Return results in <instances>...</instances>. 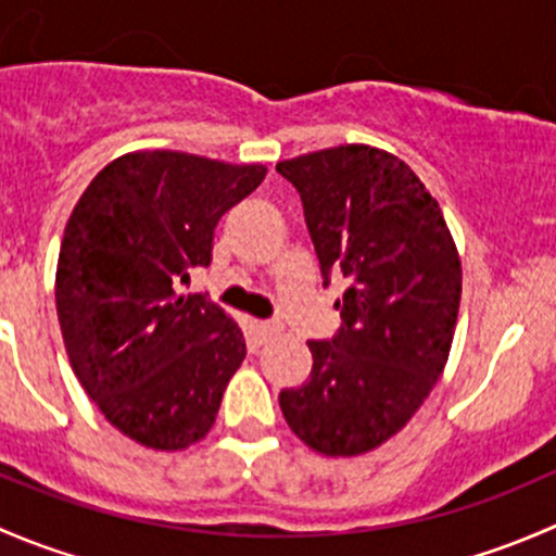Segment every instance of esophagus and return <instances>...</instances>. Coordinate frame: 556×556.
<instances>
[{
	"label": "esophagus",
	"instance_id": "1",
	"mask_svg": "<svg viewBox=\"0 0 556 556\" xmlns=\"http://www.w3.org/2000/svg\"><path fill=\"white\" fill-rule=\"evenodd\" d=\"M255 330H257V336H261V339H271V336H277L279 330H282V325L271 323V319H257Z\"/></svg>",
	"mask_w": 556,
	"mask_h": 556
}]
</instances>
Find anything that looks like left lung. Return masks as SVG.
Wrapping results in <instances>:
<instances>
[{"mask_svg":"<svg viewBox=\"0 0 556 556\" xmlns=\"http://www.w3.org/2000/svg\"><path fill=\"white\" fill-rule=\"evenodd\" d=\"M304 201L323 285L344 274L333 341H309V382L279 392L290 430L357 457L406 428L450 361L463 266L439 201L397 155L339 144L277 164Z\"/></svg>","mask_w":556,"mask_h":556,"instance_id":"obj_1","label":"left lung"}]
</instances>
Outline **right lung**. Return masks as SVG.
Masks as SVG:
<instances>
[{"mask_svg": "<svg viewBox=\"0 0 556 556\" xmlns=\"http://www.w3.org/2000/svg\"><path fill=\"white\" fill-rule=\"evenodd\" d=\"M263 177L261 164L137 150L106 164L66 220L55 312L72 371L106 422L148 450L204 439L242 366V328L179 288L210 266L217 220Z\"/></svg>", "mask_w": 556, "mask_h": 556, "instance_id": "add662e5", "label": "right lung"}]
</instances>
